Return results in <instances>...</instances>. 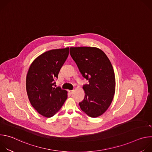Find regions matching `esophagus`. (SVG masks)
<instances>
[{
	"label": "esophagus",
	"instance_id": "esophagus-1",
	"mask_svg": "<svg viewBox=\"0 0 152 152\" xmlns=\"http://www.w3.org/2000/svg\"><path fill=\"white\" fill-rule=\"evenodd\" d=\"M74 91H75V90H69V93H70V94H72L74 93Z\"/></svg>",
	"mask_w": 152,
	"mask_h": 152
}]
</instances>
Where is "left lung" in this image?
<instances>
[{
    "label": "left lung",
    "instance_id": "obj_1",
    "mask_svg": "<svg viewBox=\"0 0 152 152\" xmlns=\"http://www.w3.org/2000/svg\"><path fill=\"white\" fill-rule=\"evenodd\" d=\"M70 53L88 83L83 86L85 97L80 109L88 116L102 115L110 106L115 94V78L112 64L106 54L93 47L70 48Z\"/></svg>",
    "mask_w": 152,
    "mask_h": 152
}]
</instances>
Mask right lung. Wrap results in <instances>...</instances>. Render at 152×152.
<instances>
[{
	"instance_id": "add662e5",
	"label": "right lung",
	"mask_w": 152,
	"mask_h": 152,
	"mask_svg": "<svg viewBox=\"0 0 152 152\" xmlns=\"http://www.w3.org/2000/svg\"><path fill=\"white\" fill-rule=\"evenodd\" d=\"M69 53V48L47 51L38 56L29 69L26 81L29 100L34 109L45 117L53 116L67 99V91L53 85Z\"/></svg>"
}]
</instances>
